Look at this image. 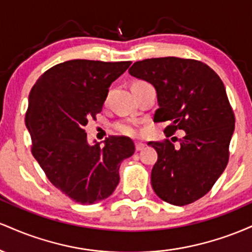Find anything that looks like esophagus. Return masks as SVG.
<instances>
[{
  "label": "esophagus",
  "instance_id": "1",
  "mask_svg": "<svg viewBox=\"0 0 252 252\" xmlns=\"http://www.w3.org/2000/svg\"><path fill=\"white\" fill-rule=\"evenodd\" d=\"M135 146H136V150H137V152H140V150H143L144 149L146 144H144L143 142H136Z\"/></svg>",
  "mask_w": 252,
  "mask_h": 252
}]
</instances>
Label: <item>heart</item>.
I'll use <instances>...</instances> for the list:
<instances>
[{"label":"heart","mask_w":252,"mask_h":252,"mask_svg":"<svg viewBox=\"0 0 252 252\" xmlns=\"http://www.w3.org/2000/svg\"><path fill=\"white\" fill-rule=\"evenodd\" d=\"M141 83H144V82H136L134 85H136V84H141ZM115 129H116L118 132H121V134L126 135V136H135L138 132L137 123L132 120L120 121V122L115 124Z\"/></svg>","instance_id":"heart-1"}]
</instances>
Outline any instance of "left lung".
Returning <instances> with one entry per match:
<instances>
[{
	"label": "left lung",
	"mask_w": 252,
	"mask_h": 252,
	"mask_svg": "<svg viewBox=\"0 0 252 252\" xmlns=\"http://www.w3.org/2000/svg\"><path fill=\"white\" fill-rule=\"evenodd\" d=\"M129 73L155 88L154 122L170 123L167 137L185 131L178 146L169 140L148 143L158 152L153 189L176 206L194 202L210 192L228 161L235 115L224 84L206 63L175 57L136 62Z\"/></svg>",
	"instance_id": "obj_1"
}]
</instances>
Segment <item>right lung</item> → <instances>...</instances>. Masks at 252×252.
Here are the masks:
<instances>
[{
  "mask_svg": "<svg viewBox=\"0 0 252 252\" xmlns=\"http://www.w3.org/2000/svg\"><path fill=\"white\" fill-rule=\"evenodd\" d=\"M130 62L74 59L46 71L31 90L26 126L32 154L58 189L72 200L91 205L112 194L121 162L134 154L126 136H111L104 147L88 142L84 126L102 111L112 82Z\"/></svg>",
  "mask_w": 252,
  "mask_h": 252,
  "instance_id": "1",
  "label": "right lung"
}]
</instances>
